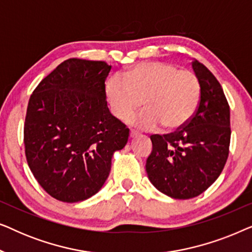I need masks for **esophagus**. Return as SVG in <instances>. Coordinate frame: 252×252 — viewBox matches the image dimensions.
Wrapping results in <instances>:
<instances>
[{"mask_svg":"<svg viewBox=\"0 0 252 252\" xmlns=\"http://www.w3.org/2000/svg\"><path fill=\"white\" fill-rule=\"evenodd\" d=\"M137 134H139V133H137V132H135V130H133V129H130V133H129V136H130V137H132V139H133V137H135V136H137Z\"/></svg>","mask_w":252,"mask_h":252,"instance_id":"esophagus-1","label":"esophagus"}]
</instances>
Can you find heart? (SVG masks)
Instances as JSON below:
<instances>
[{
  "label": "heart",
  "mask_w": 252,
  "mask_h": 252,
  "mask_svg": "<svg viewBox=\"0 0 252 252\" xmlns=\"http://www.w3.org/2000/svg\"><path fill=\"white\" fill-rule=\"evenodd\" d=\"M105 94L111 111L126 122L140 109L146 110L130 120L142 129L163 125L166 129L184 126L197 109L201 87L190 71L179 70L161 62L136 65L125 78L111 77L106 81Z\"/></svg>",
  "instance_id": "b5f03b06"
}]
</instances>
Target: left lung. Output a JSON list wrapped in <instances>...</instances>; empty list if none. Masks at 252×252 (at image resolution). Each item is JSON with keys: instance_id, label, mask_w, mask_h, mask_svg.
I'll return each mask as SVG.
<instances>
[{"instance_id": "1", "label": "left lung", "mask_w": 252, "mask_h": 252, "mask_svg": "<svg viewBox=\"0 0 252 252\" xmlns=\"http://www.w3.org/2000/svg\"><path fill=\"white\" fill-rule=\"evenodd\" d=\"M191 67L201 97L192 118L177 132L151 135L146 171L155 188L175 199L205 191L221 173L230 142L229 105L215 75L198 61Z\"/></svg>"}]
</instances>
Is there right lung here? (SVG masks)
<instances>
[{
  "instance_id": "1",
  "label": "right lung",
  "mask_w": 252,
  "mask_h": 252,
  "mask_svg": "<svg viewBox=\"0 0 252 252\" xmlns=\"http://www.w3.org/2000/svg\"><path fill=\"white\" fill-rule=\"evenodd\" d=\"M111 65L70 58L37 85L27 106L24 143L41 187L58 201L88 199L103 187L129 129L106 104Z\"/></svg>"
}]
</instances>
